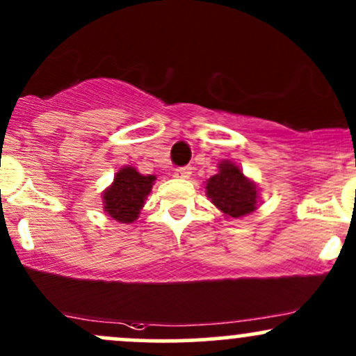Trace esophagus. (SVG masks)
Segmentation results:
<instances>
[{
  "mask_svg": "<svg viewBox=\"0 0 356 356\" xmlns=\"http://www.w3.org/2000/svg\"><path fill=\"white\" fill-rule=\"evenodd\" d=\"M192 175V166H181L175 170V177L177 178H190Z\"/></svg>",
  "mask_w": 356,
  "mask_h": 356,
  "instance_id": "34e87169",
  "label": "esophagus"
}]
</instances>
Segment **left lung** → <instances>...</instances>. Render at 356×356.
I'll use <instances>...</instances> for the list:
<instances>
[{"label": "left lung", "instance_id": "1", "mask_svg": "<svg viewBox=\"0 0 356 356\" xmlns=\"http://www.w3.org/2000/svg\"><path fill=\"white\" fill-rule=\"evenodd\" d=\"M207 197L229 217H243L256 209V186L231 161L219 164V173L207 181Z\"/></svg>", "mask_w": 356, "mask_h": 356}]
</instances>
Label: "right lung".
Returning <instances> with one entry per match:
<instances>
[{
	"label": "right lung",
	"mask_w": 356,
	"mask_h": 356,
	"mask_svg": "<svg viewBox=\"0 0 356 356\" xmlns=\"http://www.w3.org/2000/svg\"><path fill=\"white\" fill-rule=\"evenodd\" d=\"M154 179L152 175L143 177L131 166L122 168L115 175L113 185L103 193V204L108 216L124 224L136 220Z\"/></svg>",
	"instance_id": "right-lung-1"
}]
</instances>
